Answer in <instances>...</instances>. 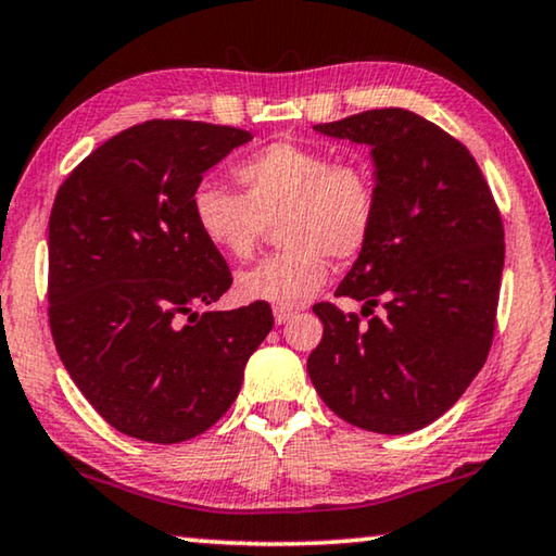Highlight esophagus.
Here are the masks:
<instances>
[{
	"mask_svg": "<svg viewBox=\"0 0 556 556\" xmlns=\"http://www.w3.org/2000/svg\"><path fill=\"white\" fill-rule=\"evenodd\" d=\"M293 316H295V311H293V308H276V311H273V318H276V324H278V326L288 324V320H291Z\"/></svg>",
	"mask_w": 556,
	"mask_h": 556,
	"instance_id": "esophagus-1",
	"label": "esophagus"
}]
</instances>
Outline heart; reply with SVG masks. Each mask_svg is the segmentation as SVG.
<instances>
[{
    "mask_svg": "<svg viewBox=\"0 0 556 556\" xmlns=\"http://www.w3.org/2000/svg\"><path fill=\"white\" fill-rule=\"evenodd\" d=\"M243 192L203 182L192 192V218L213 248L236 261L253 258L268 225L286 251L238 278L243 301L295 308L318 293L328 258L356 261L378 223L374 170L353 157L295 142H273L236 167Z\"/></svg>",
    "mask_w": 556,
    "mask_h": 556,
    "instance_id": "obj_1",
    "label": "heart"
}]
</instances>
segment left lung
<instances>
[{
	"instance_id": "left-lung-1",
	"label": "left lung",
	"mask_w": 556,
	"mask_h": 556,
	"mask_svg": "<svg viewBox=\"0 0 556 556\" xmlns=\"http://www.w3.org/2000/svg\"><path fill=\"white\" fill-rule=\"evenodd\" d=\"M371 144L378 223L336 295L383 317L316 303L324 338L308 376L336 416L412 433L446 414L486 364L504 268V223L477 160L416 112L366 110L316 125Z\"/></svg>"
}]
</instances>
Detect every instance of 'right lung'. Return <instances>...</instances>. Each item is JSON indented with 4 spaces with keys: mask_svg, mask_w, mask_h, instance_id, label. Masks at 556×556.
Segmentation results:
<instances>
[{
    "mask_svg": "<svg viewBox=\"0 0 556 556\" xmlns=\"http://www.w3.org/2000/svg\"><path fill=\"white\" fill-rule=\"evenodd\" d=\"M240 127L148 119L92 150L50 215L47 316L64 368L112 429L180 444L238 399L273 328L268 303L205 311L230 268L198 230L192 192L251 140Z\"/></svg>",
    "mask_w": 556,
    "mask_h": 556,
    "instance_id": "1",
    "label": "right lung"
}]
</instances>
